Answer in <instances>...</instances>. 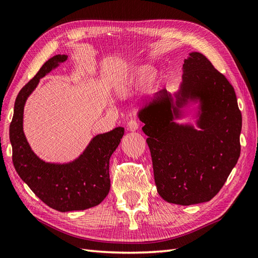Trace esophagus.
<instances>
[{"mask_svg": "<svg viewBox=\"0 0 258 258\" xmlns=\"http://www.w3.org/2000/svg\"><path fill=\"white\" fill-rule=\"evenodd\" d=\"M139 129V121L132 119V120H129L128 123H127V130L128 131H136Z\"/></svg>", "mask_w": 258, "mask_h": 258, "instance_id": "obj_1", "label": "esophagus"}]
</instances>
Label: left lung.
Returning a JSON list of instances; mask_svg holds the SVG:
<instances>
[{"label":"left lung","instance_id":"left-lung-1","mask_svg":"<svg viewBox=\"0 0 258 258\" xmlns=\"http://www.w3.org/2000/svg\"><path fill=\"white\" fill-rule=\"evenodd\" d=\"M198 102V125H179L181 108ZM138 116L150 147L155 183L170 204L207 202L221 190L240 156L242 116L235 89L200 52L184 60L183 81L172 96L156 93Z\"/></svg>","mask_w":258,"mask_h":258}]
</instances>
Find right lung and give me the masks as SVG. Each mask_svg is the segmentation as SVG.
<instances>
[{
  "label": "right lung",
  "instance_id": "obj_1",
  "mask_svg": "<svg viewBox=\"0 0 258 258\" xmlns=\"http://www.w3.org/2000/svg\"><path fill=\"white\" fill-rule=\"evenodd\" d=\"M68 59L56 54L23 87L15 101L10 126L13 163L18 175L48 207L60 211L86 210L101 204L110 191V158L120 143L123 128L93 137L79 158L68 163L45 162L31 150L23 134V107L42 77Z\"/></svg>",
  "mask_w": 258,
  "mask_h": 258
}]
</instances>
